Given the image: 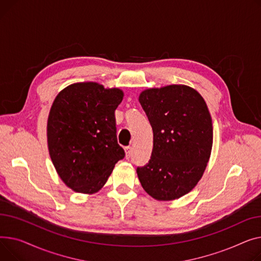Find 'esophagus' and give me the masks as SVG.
<instances>
[{"mask_svg": "<svg viewBox=\"0 0 261 261\" xmlns=\"http://www.w3.org/2000/svg\"><path fill=\"white\" fill-rule=\"evenodd\" d=\"M125 154H126V158L128 159L129 157H130V155H132V147L130 146H126L125 148Z\"/></svg>", "mask_w": 261, "mask_h": 261, "instance_id": "1", "label": "esophagus"}]
</instances>
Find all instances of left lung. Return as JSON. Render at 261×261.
<instances>
[{"instance_id":"left-lung-1","label":"left lung","mask_w":261,"mask_h":261,"mask_svg":"<svg viewBox=\"0 0 261 261\" xmlns=\"http://www.w3.org/2000/svg\"><path fill=\"white\" fill-rule=\"evenodd\" d=\"M139 102L154 134L151 156L137 174L144 191L157 200H174L200 180L213 145L207 106L195 89L168 85L142 91Z\"/></svg>"}]
</instances>
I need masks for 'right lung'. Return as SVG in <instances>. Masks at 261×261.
I'll use <instances>...</instances> for the list:
<instances>
[{"label": "right lung", "mask_w": 261, "mask_h": 261, "mask_svg": "<svg viewBox=\"0 0 261 261\" xmlns=\"http://www.w3.org/2000/svg\"><path fill=\"white\" fill-rule=\"evenodd\" d=\"M122 99V90L94 82L71 84L55 99L47 122L49 155L71 190L98 192L125 157L117 141L115 118Z\"/></svg>", "instance_id": "obj_1"}]
</instances>
